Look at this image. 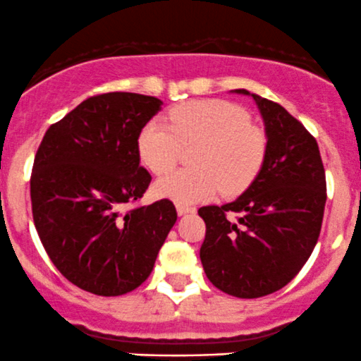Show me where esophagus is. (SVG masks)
<instances>
[{"label":"esophagus","mask_w":361,"mask_h":361,"mask_svg":"<svg viewBox=\"0 0 361 361\" xmlns=\"http://www.w3.org/2000/svg\"><path fill=\"white\" fill-rule=\"evenodd\" d=\"M176 208H177V213H179V216H182V214L196 212V208H192V206H188V204H177Z\"/></svg>","instance_id":"34e87169"}]
</instances>
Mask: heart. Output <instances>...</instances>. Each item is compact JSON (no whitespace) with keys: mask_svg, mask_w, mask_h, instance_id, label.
<instances>
[{"mask_svg":"<svg viewBox=\"0 0 361 361\" xmlns=\"http://www.w3.org/2000/svg\"><path fill=\"white\" fill-rule=\"evenodd\" d=\"M170 126L152 121L137 136L141 164L155 176L166 173L181 154L194 147V169L167 174L155 184L160 197L188 204L244 191L264 164L268 137L250 124L242 107L226 100H191L169 112Z\"/></svg>","mask_w":361,"mask_h":361,"instance_id":"1","label":"heart"}]
</instances>
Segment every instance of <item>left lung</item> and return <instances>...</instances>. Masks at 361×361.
I'll list each match as a JSON object with an SVG mask.
<instances>
[{
	"instance_id": "left-lung-1",
	"label": "left lung",
	"mask_w": 361,
	"mask_h": 361,
	"mask_svg": "<svg viewBox=\"0 0 361 361\" xmlns=\"http://www.w3.org/2000/svg\"><path fill=\"white\" fill-rule=\"evenodd\" d=\"M264 119L268 148L249 189L224 206H202L200 257L225 293L259 298L298 274L321 233L326 172L315 137L285 107L249 93Z\"/></svg>"
}]
</instances>
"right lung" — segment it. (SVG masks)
Returning <instances> with one entry per match:
<instances>
[{"instance_id":"obj_1","label":"right lung","mask_w":361,"mask_h":361,"mask_svg":"<svg viewBox=\"0 0 361 361\" xmlns=\"http://www.w3.org/2000/svg\"><path fill=\"white\" fill-rule=\"evenodd\" d=\"M160 105L129 92L88 97L51 124L35 153V228L52 264L85 291L117 297L137 288L176 224L170 200L126 208L152 182L137 136Z\"/></svg>"}]
</instances>
